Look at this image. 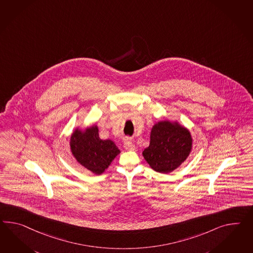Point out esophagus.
Listing matches in <instances>:
<instances>
[{
    "mask_svg": "<svg viewBox=\"0 0 253 253\" xmlns=\"http://www.w3.org/2000/svg\"><path fill=\"white\" fill-rule=\"evenodd\" d=\"M124 148L126 150H134L136 149L135 145L130 140L129 137H126V139L124 141Z\"/></svg>",
    "mask_w": 253,
    "mask_h": 253,
    "instance_id": "obj_1",
    "label": "esophagus"
}]
</instances>
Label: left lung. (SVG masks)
<instances>
[{
    "label": "left lung",
    "instance_id": "left-lung-1",
    "mask_svg": "<svg viewBox=\"0 0 253 253\" xmlns=\"http://www.w3.org/2000/svg\"><path fill=\"white\" fill-rule=\"evenodd\" d=\"M192 141L190 132L179 124L161 121L153 126L143 157L156 171L169 173L187 159Z\"/></svg>",
    "mask_w": 253,
    "mask_h": 253
}]
</instances>
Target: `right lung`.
Instances as JSON below:
<instances>
[{"instance_id": "right-lung-1", "label": "right lung", "mask_w": 253, "mask_h": 253, "mask_svg": "<svg viewBox=\"0 0 253 253\" xmlns=\"http://www.w3.org/2000/svg\"><path fill=\"white\" fill-rule=\"evenodd\" d=\"M73 156L84 167L95 174H102L120 150L110 139L100 138L97 126H92L84 132L76 129L71 137Z\"/></svg>"}]
</instances>
